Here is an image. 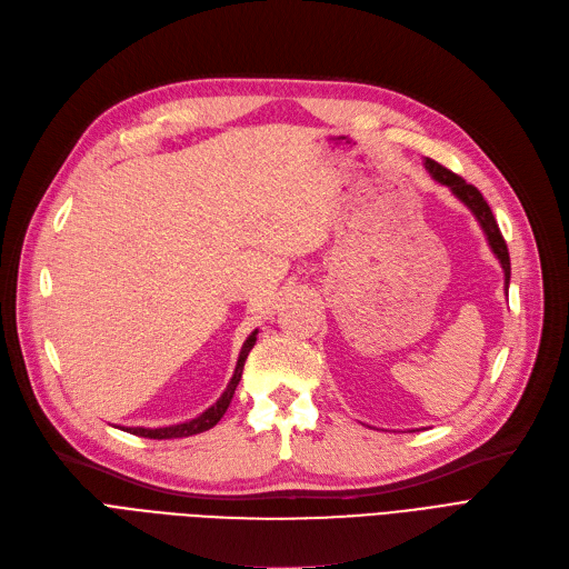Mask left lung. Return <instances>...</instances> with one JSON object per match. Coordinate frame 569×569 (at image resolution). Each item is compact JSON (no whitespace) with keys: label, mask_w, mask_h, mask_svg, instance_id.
<instances>
[{"label":"left lung","mask_w":569,"mask_h":569,"mask_svg":"<svg viewBox=\"0 0 569 569\" xmlns=\"http://www.w3.org/2000/svg\"><path fill=\"white\" fill-rule=\"evenodd\" d=\"M425 168L429 170L431 177H435V179L439 181V184L448 187V189L452 191V196L460 198V200L465 202V206L471 210V214L476 217V221L481 223V229H483V233H486V238H488V244H490V249H492V254L499 259V263H502V270H505V287L509 289V278H511L509 249H507V242H505L502 233H499V226H497V221H495V217H492V210H490V206L486 202V198L481 196V191L476 189V187H471V184H467V181H465L460 174L450 172L448 168L439 166L437 161H431V158H425Z\"/></svg>","instance_id":"1"}]
</instances>
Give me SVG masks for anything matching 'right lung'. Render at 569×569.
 I'll return each mask as SVG.
<instances>
[{
  "label": "right lung",
  "mask_w": 569,
  "mask_h": 569,
  "mask_svg": "<svg viewBox=\"0 0 569 569\" xmlns=\"http://www.w3.org/2000/svg\"><path fill=\"white\" fill-rule=\"evenodd\" d=\"M257 329L247 336V340L242 343V350H240V357H238V363H236V371H233V378L231 382L226 385L223 395L217 399V403H212L206 413H200L198 418L189 420V422H179V425H170V427H156V429H149V427H123V431H130V435L134 437H144V439H184V437H193V435H200V431H208L212 429L226 413V408H229L233 395H236V388L238 382L242 378V369H244V359L249 355V350L254 348L257 343Z\"/></svg>",
  "instance_id": "add662e5"
}]
</instances>
